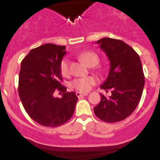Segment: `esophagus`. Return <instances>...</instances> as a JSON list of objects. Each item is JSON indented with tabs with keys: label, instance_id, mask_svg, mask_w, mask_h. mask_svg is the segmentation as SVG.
<instances>
[{
	"label": "esophagus",
	"instance_id": "esophagus-1",
	"mask_svg": "<svg viewBox=\"0 0 160 160\" xmlns=\"http://www.w3.org/2000/svg\"><path fill=\"white\" fill-rule=\"evenodd\" d=\"M88 94V93H80V92H78V91L76 93V95H77V97H78V98H81V97L86 96V95Z\"/></svg>",
	"mask_w": 160,
	"mask_h": 160
}]
</instances>
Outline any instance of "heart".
Returning <instances> with one entry per match:
<instances>
[{"instance_id":"heart-1","label":"heart","mask_w":160,"mask_h":160,"mask_svg":"<svg viewBox=\"0 0 160 160\" xmlns=\"http://www.w3.org/2000/svg\"><path fill=\"white\" fill-rule=\"evenodd\" d=\"M80 59L88 67H95L99 63V57L98 54L93 51H85L80 53ZM60 72L62 76L67 77L70 74V62L67 59H62L60 62ZM98 82V79L94 77H86L77 78L71 83V86L74 89L80 92H88L91 89L92 87Z\"/></svg>"}]
</instances>
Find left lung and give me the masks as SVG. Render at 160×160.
<instances>
[{
	"label": "left lung",
	"mask_w": 160,
	"mask_h": 160,
	"mask_svg": "<svg viewBox=\"0 0 160 160\" xmlns=\"http://www.w3.org/2000/svg\"><path fill=\"white\" fill-rule=\"evenodd\" d=\"M110 60V71L101 89L111 90L94 107L97 117L108 123L124 120L135 110L145 85V76L139 56L130 46L122 41L103 38L97 41Z\"/></svg>",
	"instance_id": "left-lung-1"
}]
</instances>
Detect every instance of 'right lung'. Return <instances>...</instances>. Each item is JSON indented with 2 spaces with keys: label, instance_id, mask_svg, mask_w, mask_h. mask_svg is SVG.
Instances as JSON below:
<instances>
[{
  "label": "right lung",
  "instance_id": "obj_1",
  "mask_svg": "<svg viewBox=\"0 0 160 160\" xmlns=\"http://www.w3.org/2000/svg\"><path fill=\"white\" fill-rule=\"evenodd\" d=\"M65 54V46L49 43L32 49L22 61L19 97L31 118L43 126L63 125L75 110L78 98L61 84L59 67ZM56 91L63 93L62 98L53 96Z\"/></svg>",
  "mask_w": 160,
  "mask_h": 160
}]
</instances>
